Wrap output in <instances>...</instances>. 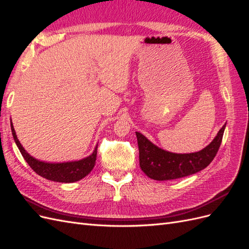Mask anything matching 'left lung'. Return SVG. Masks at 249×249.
Segmentation results:
<instances>
[{
  "label": "left lung",
  "mask_w": 249,
  "mask_h": 249,
  "mask_svg": "<svg viewBox=\"0 0 249 249\" xmlns=\"http://www.w3.org/2000/svg\"><path fill=\"white\" fill-rule=\"evenodd\" d=\"M224 129L225 124L207 147L192 154L166 152L153 144L142 134L136 132L140 167L148 178L157 180L176 179L196 173L213 161L220 147Z\"/></svg>",
  "instance_id": "8db88e82"
}]
</instances>
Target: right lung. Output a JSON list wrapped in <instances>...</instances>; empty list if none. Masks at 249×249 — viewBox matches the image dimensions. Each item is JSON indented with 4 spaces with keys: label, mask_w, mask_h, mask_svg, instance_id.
<instances>
[{
    "label": "right lung",
    "mask_w": 249,
    "mask_h": 249,
    "mask_svg": "<svg viewBox=\"0 0 249 249\" xmlns=\"http://www.w3.org/2000/svg\"><path fill=\"white\" fill-rule=\"evenodd\" d=\"M11 132L20 154L22 155V157H24L26 162L29 164V166L31 167L37 175H39L44 178L54 180V182H59V183H73V182H77V180L82 179L83 178H85L94 167L96 154H97L96 153L97 146L95 147L94 152L91 155L80 161L64 162V163H46V162L34 159L33 157L30 156L26 152L25 148L21 146L20 142L17 137V134H16V131H14L12 123H11Z\"/></svg>",
    "instance_id": "add662e5"
}]
</instances>
